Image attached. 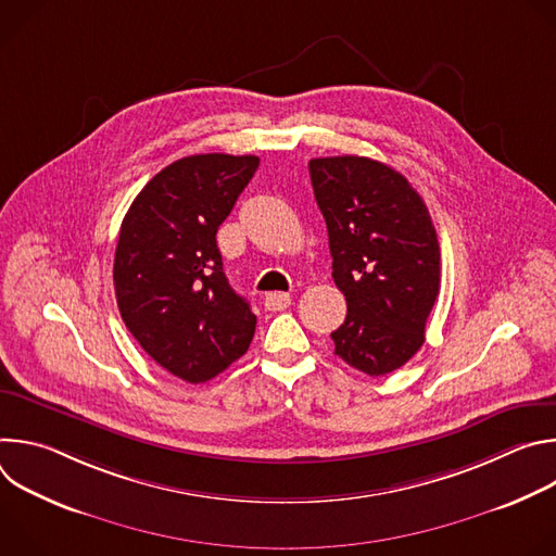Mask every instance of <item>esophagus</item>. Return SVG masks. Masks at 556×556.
<instances>
[{
  "instance_id": "obj_1",
  "label": "esophagus",
  "mask_w": 556,
  "mask_h": 556,
  "mask_svg": "<svg viewBox=\"0 0 556 556\" xmlns=\"http://www.w3.org/2000/svg\"><path fill=\"white\" fill-rule=\"evenodd\" d=\"M290 303H292V296H290L288 292H268L266 299H264V305H266L270 312H281V309H286Z\"/></svg>"
}]
</instances>
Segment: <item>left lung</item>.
I'll list each match as a JSON object with an SVG mask.
<instances>
[{
	"mask_svg": "<svg viewBox=\"0 0 556 556\" xmlns=\"http://www.w3.org/2000/svg\"><path fill=\"white\" fill-rule=\"evenodd\" d=\"M309 180L330 237L332 277L345 294L334 354L384 376L425 343L440 292V244L429 208L403 174L363 155L312 157Z\"/></svg>",
	"mask_w": 556,
	"mask_h": 556,
	"instance_id": "8db88e82",
	"label": "left lung"
}]
</instances>
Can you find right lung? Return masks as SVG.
<instances>
[{"label":"right lung","instance_id":"obj_1","mask_svg":"<svg viewBox=\"0 0 556 556\" xmlns=\"http://www.w3.org/2000/svg\"><path fill=\"white\" fill-rule=\"evenodd\" d=\"M257 155L198 153L155 174L131 202L114 255L123 321L169 374L206 382L247 354L257 316L224 275L217 228Z\"/></svg>","mask_w":556,"mask_h":556}]
</instances>
